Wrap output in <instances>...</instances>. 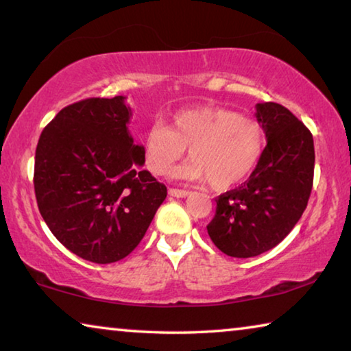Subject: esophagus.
Segmentation results:
<instances>
[{
  "label": "esophagus",
  "mask_w": 351,
  "mask_h": 351,
  "mask_svg": "<svg viewBox=\"0 0 351 351\" xmlns=\"http://www.w3.org/2000/svg\"><path fill=\"white\" fill-rule=\"evenodd\" d=\"M169 195L175 198H186L189 195V190H182V189H169Z\"/></svg>",
  "instance_id": "obj_1"
}]
</instances>
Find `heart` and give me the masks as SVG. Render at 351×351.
<instances>
[{
  "label": "heart",
  "instance_id": "1",
  "mask_svg": "<svg viewBox=\"0 0 351 351\" xmlns=\"http://www.w3.org/2000/svg\"><path fill=\"white\" fill-rule=\"evenodd\" d=\"M187 148L192 161L175 170L173 176L228 190L257 167L265 150V130L255 119L219 106L182 110L171 119L170 127L158 122L147 132L145 167L158 176L167 173Z\"/></svg>",
  "mask_w": 351,
  "mask_h": 351
}]
</instances>
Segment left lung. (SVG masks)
<instances>
[{
	"label": "left lung",
	"instance_id": "left-lung-1",
	"mask_svg": "<svg viewBox=\"0 0 351 351\" xmlns=\"http://www.w3.org/2000/svg\"><path fill=\"white\" fill-rule=\"evenodd\" d=\"M255 117L268 144L249 180L215 199V217L207 224L213 245L237 258L277 246L300 219L313 189L310 130L280 104H257Z\"/></svg>",
	"mask_w": 351,
	"mask_h": 351
}]
</instances>
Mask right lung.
I'll use <instances>...</instances> for the list:
<instances>
[{
	"label": "right lung",
	"instance_id": "obj_1",
	"mask_svg": "<svg viewBox=\"0 0 351 351\" xmlns=\"http://www.w3.org/2000/svg\"><path fill=\"white\" fill-rule=\"evenodd\" d=\"M125 97L64 106L35 152L38 210L56 239L93 263H114L144 239L167 187L142 170L144 147L128 132Z\"/></svg>",
	"mask_w": 351,
	"mask_h": 351
}]
</instances>
